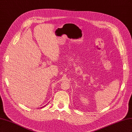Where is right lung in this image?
Segmentation results:
<instances>
[{
    "label": "right lung",
    "mask_w": 132,
    "mask_h": 132,
    "mask_svg": "<svg viewBox=\"0 0 132 132\" xmlns=\"http://www.w3.org/2000/svg\"><path fill=\"white\" fill-rule=\"evenodd\" d=\"M45 106H46V105H45ZM45 106H43V107H41V108H42V107H45Z\"/></svg>",
    "instance_id": "obj_1"
}]
</instances>
